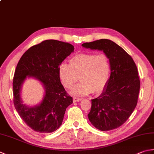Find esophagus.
Wrapping results in <instances>:
<instances>
[{"instance_id": "34e87169", "label": "esophagus", "mask_w": 154, "mask_h": 154, "mask_svg": "<svg viewBox=\"0 0 154 154\" xmlns=\"http://www.w3.org/2000/svg\"><path fill=\"white\" fill-rule=\"evenodd\" d=\"M81 100H82V99H81V98L73 97V102L74 103H75V102H79V101H81Z\"/></svg>"}]
</instances>
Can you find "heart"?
I'll return each mask as SVG.
<instances>
[{"label": "heart", "instance_id": "b5f03b06", "mask_svg": "<svg viewBox=\"0 0 154 154\" xmlns=\"http://www.w3.org/2000/svg\"><path fill=\"white\" fill-rule=\"evenodd\" d=\"M59 77L64 87L73 88L75 95L84 96L91 93L99 94L105 89L110 75V63L104 54H79L72 57L69 65L62 63L58 69Z\"/></svg>", "mask_w": 154, "mask_h": 154}]
</instances>
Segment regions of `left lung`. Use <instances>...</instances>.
<instances>
[{"label": "left lung", "mask_w": 154, "mask_h": 154, "mask_svg": "<svg viewBox=\"0 0 154 154\" xmlns=\"http://www.w3.org/2000/svg\"><path fill=\"white\" fill-rule=\"evenodd\" d=\"M82 46L103 51L110 63L109 82L100 95L91 100L88 118L101 131L117 128L128 119L138 103L140 81L135 62L122 48L107 39L87 42Z\"/></svg>", "instance_id": "obj_1"}]
</instances>
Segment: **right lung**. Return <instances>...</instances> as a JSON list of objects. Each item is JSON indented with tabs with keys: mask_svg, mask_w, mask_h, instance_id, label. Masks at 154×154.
I'll list each match as a JSON object with an SVG mask.
<instances>
[{
	"mask_svg": "<svg viewBox=\"0 0 154 154\" xmlns=\"http://www.w3.org/2000/svg\"><path fill=\"white\" fill-rule=\"evenodd\" d=\"M73 50V45L67 42L47 40L29 48L20 59L13 78V102L21 119L35 132L57 130L67 106L73 103L61 83L58 69ZM27 76L39 80L45 87V97L38 106L28 107L21 100V87Z\"/></svg>",
	"mask_w": 154,
	"mask_h": 154,
	"instance_id": "right-lung-1",
	"label": "right lung"
}]
</instances>
